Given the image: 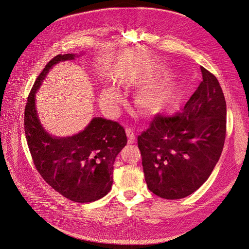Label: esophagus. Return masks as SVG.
<instances>
[{
    "label": "esophagus",
    "mask_w": 249,
    "mask_h": 249,
    "mask_svg": "<svg viewBox=\"0 0 249 249\" xmlns=\"http://www.w3.org/2000/svg\"><path fill=\"white\" fill-rule=\"evenodd\" d=\"M125 131H126L127 137L129 139V143H134L135 140H136V137H135V133L133 132V130L130 128H126Z\"/></svg>",
    "instance_id": "obj_1"
}]
</instances>
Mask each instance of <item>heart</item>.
Masks as SVG:
<instances>
[{
    "mask_svg": "<svg viewBox=\"0 0 249 249\" xmlns=\"http://www.w3.org/2000/svg\"><path fill=\"white\" fill-rule=\"evenodd\" d=\"M170 88L167 86L148 88L141 91L137 96V104L145 109L153 108L162 104L169 96ZM101 106L109 111L114 112L118 104L122 101V95L114 87H105L99 97Z\"/></svg>",
    "mask_w": 249,
    "mask_h": 249,
    "instance_id": "heart-1",
    "label": "heart"
}]
</instances>
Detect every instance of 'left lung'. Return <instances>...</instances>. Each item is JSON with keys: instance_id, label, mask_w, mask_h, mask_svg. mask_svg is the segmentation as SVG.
Returning a JSON list of instances; mask_svg holds the SVG:
<instances>
[{"instance_id": "obj_1", "label": "left lung", "mask_w": 249, "mask_h": 249, "mask_svg": "<svg viewBox=\"0 0 249 249\" xmlns=\"http://www.w3.org/2000/svg\"><path fill=\"white\" fill-rule=\"evenodd\" d=\"M202 81L180 112L158 114L138 136L148 189L166 199L196 192L211 176L227 132V103L216 77L200 66Z\"/></svg>"}]
</instances>
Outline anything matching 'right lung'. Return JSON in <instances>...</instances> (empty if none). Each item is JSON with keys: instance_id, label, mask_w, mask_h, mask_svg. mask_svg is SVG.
<instances>
[{"instance_id": "1", "label": "right lung", "mask_w": 249, "mask_h": 249, "mask_svg": "<svg viewBox=\"0 0 249 249\" xmlns=\"http://www.w3.org/2000/svg\"><path fill=\"white\" fill-rule=\"evenodd\" d=\"M79 55L58 54L37 76L25 109V133L34 164L56 192L83 203L106 196L113 184V165L127 144L119 123L94 117L84 130L69 137L53 136L42 127L36 108V93L50 70Z\"/></svg>"}]
</instances>
